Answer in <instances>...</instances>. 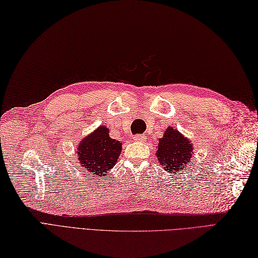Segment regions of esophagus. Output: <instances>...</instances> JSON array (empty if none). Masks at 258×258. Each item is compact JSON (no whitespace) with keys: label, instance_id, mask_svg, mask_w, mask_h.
I'll list each match as a JSON object with an SVG mask.
<instances>
[{"label":"esophagus","instance_id":"1","mask_svg":"<svg viewBox=\"0 0 258 258\" xmlns=\"http://www.w3.org/2000/svg\"><path fill=\"white\" fill-rule=\"evenodd\" d=\"M133 140L135 142H138V143H144V142H146L147 138L145 135H136V136L133 137Z\"/></svg>","mask_w":258,"mask_h":258}]
</instances>
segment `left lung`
Returning a JSON list of instances; mask_svg holds the SVG:
<instances>
[{"mask_svg":"<svg viewBox=\"0 0 258 258\" xmlns=\"http://www.w3.org/2000/svg\"><path fill=\"white\" fill-rule=\"evenodd\" d=\"M194 155V146L187 137L172 126L164 131L157 146V160L163 170L171 174H180V171L188 167Z\"/></svg>","mask_w":258,"mask_h":258,"instance_id":"1","label":"left lung"}]
</instances>
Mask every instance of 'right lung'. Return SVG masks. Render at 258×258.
<instances>
[{
	"instance_id": "right-lung-1",
	"label": "right lung",
	"mask_w": 258,
	"mask_h": 258,
	"mask_svg": "<svg viewBox=\"0 0 258 258\" xmlns=\"http://www.w3.org/2000/svg\"><path fill=\"white\" fill-rule=\"evenodd\" d=\"M122 143L110 137V131L104 125L79 142L76 157L83 168L97 177L103 176L115 166L121 155Z\"/></svg>"
}]
</instances>
